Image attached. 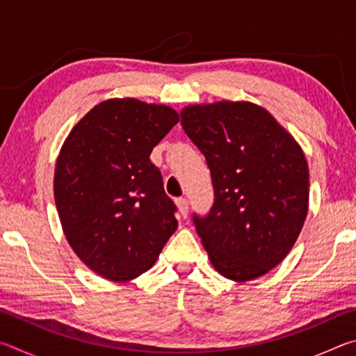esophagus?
<instances>
[{"label": "esophagus", "mask_w": 356, "mask_h": 356, "mask_svg": "<svg viewBox=\"0 0 356 356\" xmlns=\"http://www.w3.org/2000/svg\"><path fill=\"white\" fill-rule=\"evenodd\" d=\"M176 204H177V207H179L180 215H182L184 218H185V216L188 215V200H186V197H177Z\"/></svg>", "instance_id": "obj_1"}]
</instances>
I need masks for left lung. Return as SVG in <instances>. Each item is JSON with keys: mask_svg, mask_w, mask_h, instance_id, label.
I'll return each mask as SVG.
<instances>
[{"mask_svg": "<svg viewBox=\"0 0 356 356\" xmlns=\"http://www.w3.org/2000/svg\"><path fill=\"white\" fill-rule=\"evenodd\" d=\"M182 127L206 156L213 204L193 213L216 272L250 281L275 268L303 227L309 172L303 150L267 110L248 102L186 106Z\"/></svg>", "mask_w": 356, "mask_h": 356, "instance_id": "8db88e82", "label": "left lung"}]
</instances>
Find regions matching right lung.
I'll use <instances>...</instances> for the list:
<instances>
[{
  "instance_id": "right-lung-1",
  "label": "right lung",
  "mask_w": 356,
  "mask_h": 356,
  "mask_svg": "<svg viewBox=\"0 0 356 356\" xmlns=\"http://www.w3.org/2000/svg\"><path fill=\"white\" fill-rule=\"evenodd\" d=\"M179 122L170 106L111 99L94 106L59 152L55 202L76 256L110 281L152 267L177 229V207L150 152Z\"/></svg>"
}]
</instances>
